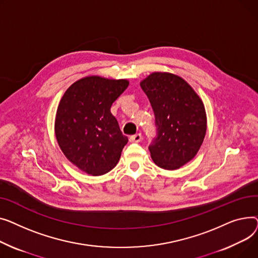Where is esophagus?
Instances as JSON below:
<instances>
[{
	"mask_svg": "<svg viewBox=\"0 0 258 258\" xmlns=\"http://www.w3.org/2000/svg\"><path fill=\"white\" fill-rule=\"evenodd\" d=\"M142 139H143L142 134H141V133H136V134H134V135H131L129 140H130V142H132V143H140V142L142 141Z\"/></svg>",
	"mask_w": 258,
	"mask_h": 258,
	"instance_id": "1",
	"label": "esophagus"
}]
</instances>
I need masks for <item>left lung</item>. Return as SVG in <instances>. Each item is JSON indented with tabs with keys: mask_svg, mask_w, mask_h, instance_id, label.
<instances>
[{
	"mask_svg": "<svg viewBox=\"0 0 258 258\" xmlns=\"http://www.w3.org/2000/svg\"><path fill=\"white\" fill-rule=\"evenodd\" d=\"M155 114L157 136L149 146L153 161L176 170L190 161L204 141V104L191 86L171 73L155 72L141 82Z\"/></svg>",
	"mask_w": 258,
	"mask_h": 258,
	"instance_id": "left-lung-1",
	"label": "left lung"
}]
</instances>
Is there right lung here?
Returning <instances> with one entry per match:
<instances>
[{
  "mask_svg": "<svg viewBox=\"0 0 258 258\" xmlns=\"http://www.w3.org/2000/svg\"><path fill=\"white\" fill-rule=\"evenodd\" d=\"M128 85L125 79L89 76L73 83L60 100L55 118L58 145L73 164L89 175L111 171L128 143L110 112Z\"/></svg>",
  "mask_w": 258,
  "mask_h": 258,
  "instance_id": "obj_1",
  "label": "right lung"
}]
</instances>
